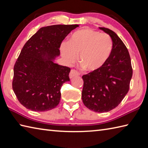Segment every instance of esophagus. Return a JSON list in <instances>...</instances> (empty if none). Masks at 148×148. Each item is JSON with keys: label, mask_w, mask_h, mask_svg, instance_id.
I'll return each mask as SVG.
<instances>
[{"label": "esophagus", "mask_w": 148, "mask_h": 148, "mask_svg": "<svg viewBox=\"0 0 148 148\" xmlns=\"http://www.w3.org/2000/svg\"><path fill=\"white\" fill-rule=\"evenodd\" d=\"M77 76H79V72H78L76 70H75V69H72L70 72V73H69V77H70L71 79H72V78Z\"/></svg>", "instance_id": "esophagus-1"}]
</instances>
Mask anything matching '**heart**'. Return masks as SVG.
<instances>
[{"instance_id":"1","label":"heart","mask_w":148,"mask_h":148,"mask_svg":"<svg viewBox=\"0 0 148 148\" xmlns=\"http://www.w3.org/2000/svg\"><path fill=\"white\" fill-rule=\"evenodd\" d=\"M61 53L69 64L76 61L86 71L98 72L111 56L112 42L109 35L84 28L72 34L69 42L62 43Z\"/></svg>"}]
</instances>
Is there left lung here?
I'll list each match as a JSON object with an SVG mask.
<instances>
[{"label":"left lung","mask_w":148,"mask_h":148,"mask_svg":"<svg viewBox=\"0 0 148 148\" xmlns=\"http://www.w3.org/2000/svg\"><path fill=\"white\" fill-rule=\"evenodd\" d=\"M100 29L111 37L112 51L101 70L82 76V100L89 109L105 112L116 108L127 95L133 71L129 53L121 39L108 28Z\"/></svg>","instance_id":"1"}]
</instances>
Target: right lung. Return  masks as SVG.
<instances>
[{"instance_id":"1","label":"right lung","mask_w":148,"mask_h":148,"mask_svg":"<svg viewBox=\"0 0 148 148\" xmlns=\"http://www.w3.org/2000/svg\"><path fill=\"white\" fill-rule=\"evenodd\" d=\"M78 25H55L40 28L25 44L14 66L12 90L18 101L34 111L55 108L63 84L70 81L71 69L55 64L65 37Z\"/></svg>"}]
</instances>
